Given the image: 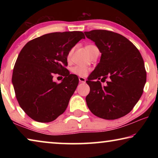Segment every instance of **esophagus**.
<instances>
[{
    "label": "esophagus",
    "instance_id": "1",
    "mask_svg": "<svg viewBox=\"0 0 158 158\" xmlns=\"http://www.w3.org/2000/svg\"><path fill=\"white\" fill-rule=\"evenodd\" d=\"M79 82H81V83H85V79L84 78V77H79Z\"/></svg>",
    "mask_w": 158,
    "mask_h": 158
}]
</instances>
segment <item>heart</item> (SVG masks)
I'll return each mask as SVG.
<instances>
[{
    "mask_svg": "<svg viewBox=\"0 0 158 158\" xmlns=\"http://www.w3.org/2000/svg\"><path fill=\"white\" fill-rule=\"evenodd\" d=\"M85 48H86L87 52L89 53L90 56H91L93 53L95 52V51L99 50L98 48L94 44L87 45V46L85 47ZM74 48L73 47L69 51L68 56H67V58H68V60H70L72 54H73V53L74 52ZM71 71H72V73L74 74H76V75H77V76L84 77L88 73H89V72L90 71V69L89 68H87V67L81 66V65H76V66H74L73 68H72Z\"/></svg>",
    "mask_w": 158,
    "mask_h": 158,
    "instance_id": "b5f03b06",
    "label": "heart"
}]
</instances>
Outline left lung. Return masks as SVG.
I'll return each instance as SVG.
<instances>
[{
    "instance_id": "8db88e82",
    "label": "left lung",
    "mask_w": 158,
    "mask_h": 158,
    "mask_svg": "<svg viewBox=\"0 0 158 158\" xmlns=\"http://www.w3.org/2000/svg\"><path fill=\"white\" fill-rule=\"evenodd\" d=\"M102 53L100 61L86 83L85 101L96 116L114 120L127 115L139 100L146 81V71L139 51L126 37L106 30L84 32ZM101 78L105 85L93 79Z\"/></svg>"
}]
</instances>
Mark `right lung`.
I'll use <instances>...</instances> for the list:
<instances>
[{
	"mask_svg": "<svg viewBox=\"0 0 158 158\" xmlns=\"http://www.w3.org/2000/svg\"><path fill=\"white\" fill-rule=\"evenodd\" d=\"M85 35L81 31L56 32L29 41L22 48L14 66L12 84L21 108L34 121H54L68 107L79 79L70 74L67 56ZM58 73L62 82L52 81Z\"/></svg>",
	"mask_w": 158,
	"mask_h": 158,
	"instance_id": "obj_1",
	"label": "right lung"
}]
</instances>
